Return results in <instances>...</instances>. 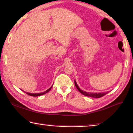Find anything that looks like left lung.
Masks as SVG:
<instances>
[{"label":"left lung","instance_id":"obj_1","mask_svg":"<svg viewBox=\"0 0 133 133\" xmlns=\"http://www.w3.org/2000/svg\"><path fill=\"white\" fill-rule=\"evenodd\" d=\"M74 83H75V85L77 87V89L78 90V91H79L82 94H83L85 96H87V97H92V98H99L100 97H103V96L107 94V93H109V92H99V93H96V92H87L86 91H83V90H82L80 89L78 85L77 84V82H76L75 80L74 81Z\"/></svg>","mask_w":133,"mask_h":133}]
</instances>
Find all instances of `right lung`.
<instances>
[{
	"label": "right lung",
	"mask_w": 133,
	"mask_h": 133,
	"mask_svg": "<svg viewBox=\"0 0 133 133\" xmlns=\"http://www.w3.org/2000/svg\"><path fill=\"white\" fill-rule=\"evenodd\" d=\"M52 86L51 87L50 89L47 90L46 91H44V92H40V93H30V92H25V91H23V90H22V91H23V92H24L25 93H26L27 94L29 95H30V96H32V97H38V96L42 95H43V94H46V93L49 92V91H50V90H51V89L52 88Z\"/></svg>",
	"instance_id": "1"
}]
</instances>
